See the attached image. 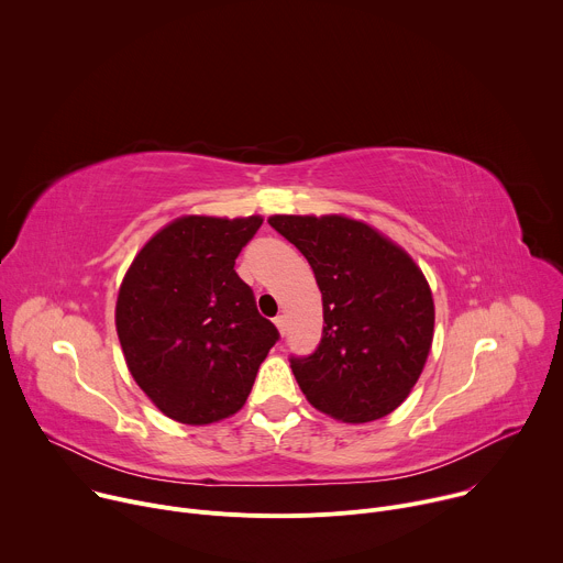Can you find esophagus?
I'll return each mask as SVG.
<instances>
[{
  "mask_svg": "<svg viewBox=\"0 0 563 563\" xmlns=\"http://www.w3.org/2000/svg\"><path fill=\"white\" fill-rule=\"evenodd\" d=\"M274 323H276L278 332L285 336V332H287V320H285V316H276V318H274Z\"/></svg>",
  "mask_w": 563,
  "mask_h": 563,
  "instance_id": "1",
  "label": "esophagus"
}]
</instances>
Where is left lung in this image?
Instances as JSON below:
<instances>
[{
    "instance_id": "obj_1",
    "label": "left lung",
    "mask_w": 563,
    "mask_h": 563,
    "mask_svg": "<svg viewBox=\"0 0 563 563\" xmlns=\"http://www.w3.org/2000/svg\"><path fill=\"white\" fill-rule=\"evenodd\" d=\"M307 258L323 294V336L291 372L309 404L367 423L396 410L432 345L434 302L415 261L365 222L343 216H272Z\"/></svg>"
}]
</instances>
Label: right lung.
<instances>
[{
	"label": "right lung",
	"mask_w": 563,
	"mask_h": 563,
	"mask_svg": "<svg viewBox=\"0 0 563 563\" xmlns=\"http://www.w3.org/2000/svg\"><path fill=\"white\" fill-rule=\"evenodd\" d=\"M263 218L187 216L131 263L115 305L131 376L167 417L205 426L235 415L280 339L233 269Z\"/></svg>",
	"instance_id": "right-lung-1"
}]
</instances>
